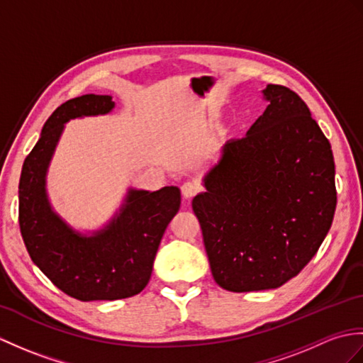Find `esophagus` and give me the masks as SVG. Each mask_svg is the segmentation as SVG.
Segmentation results:
<instances>
[{"mask_svg": "<svg viewBox=\"0 0 363 363\" xmlns=\"http://www.w3.org/2000/svg\"><path fill=\"white\" fill-rule=\"evenodd\" d=\"M181 190H182L184 198H185V199H190V198L195 196L196 193L199 191V184H196L195 181H185V182L182 184Z\"/></svg>", "mask_w": 363, "mask_h": 363, "instance_id": "1", "label": "esophagus"}]
</instances>
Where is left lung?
<instances>
[{
  "label": "left lung",
  "instance_id": "obj_1",
  "mask_svg": "<svg viewBox=\"0 0 363 363\" xmlns=\"http://www.w3.org/2000/svg\"><path fill=\"white\" fill-rule=\"evenodd\" d=\"M264 113L227 140L193 212L215 281L225 291L275 289L317 254L337 204L331 143L297 92L263 91Z\"/></svg>",
  "mask_w": 363,
  "mask_h": 363
}]
</instances>
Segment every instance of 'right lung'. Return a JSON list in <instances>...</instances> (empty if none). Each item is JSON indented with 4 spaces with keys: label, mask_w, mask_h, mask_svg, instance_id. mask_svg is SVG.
<instances>
[{
    "label": "right lung",
    "mask_w": 363,
    "mask_h": 363,
    "mask_svg": "<svg viewBox=\"0 0 363 363\" xmlns=\"http://www.w3.org/2000/svg\"><path fill=\"white\" fill-rule=\"evenodd\" d=\"M113 108L111 97L96 94L58 106L24 159L18 185V223L32 261L58 289L80 301L128 298L145 288L162 235L181 206L176 187L130 190L121 215L94 237L75 233L50 210L45 176L63 123Z\"/></svg>",
    "instance_id": "add662e5"
}]
</instances>
